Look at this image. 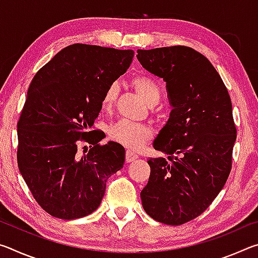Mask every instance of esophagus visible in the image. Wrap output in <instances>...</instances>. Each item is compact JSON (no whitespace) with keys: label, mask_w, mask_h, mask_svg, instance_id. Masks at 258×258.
Wrapping results in <instances>:
<instances>
[{"label":"esophagus","mask_w":258,"mask_h":258,"mask_svg":"<svg viewBox=\"0 0 258 258\" xmlns=\"http://www.w3.org/2000/svg\"><path fill=\"white\" fill-rule=\"evenodd\" d=\"M139 158V157L135 155V154H133L132 151H126V161H127V163H132V161H134V160H137Z\"/></svg>","instance_id":"34e87169"}]
</instances>
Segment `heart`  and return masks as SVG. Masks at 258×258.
<instances>
[{"label": "heart", "instance_id": "1", "mask_svg": "<svg viewBox=\"0 0 258 258\" xmlns=\"http://www.w3.org/2000/svg\"><path fill=\"white\" fill-rule=\"evenodd\" d=\"M132 84L134 89L138 91V93L145 99V101L149 106H156L159 102V86L151 78L147 76H137L133 78ZM117 92H118V85L116 83H111L107 87L101 100V107L103 110H111L116 101ZM109 137L113 141L120 143L128 149L140 150L151 139L152 131L147 125L132 123L128 120H119L109 130Z\"/></svg>", "mask_w": 258, "mask_h": 258}]
</instances>
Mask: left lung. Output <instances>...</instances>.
Segmentation results:
<instances>
[{"instance_id": "8db88e82", "label": "left lung", "mask_w": 258, "mask_h": 258, "mask_svg": "<svg viewBox=\"0 0 258 258\" xmlns=\"http://www.w3.org/2000/svg\"><path fill=\"white\" fill-rule=\"evenodd\" d=\"M142 67L166 82L169 118L154 141L168 158H150L141 191L154 220L181 225L208 208L223 189L237 139L228 90L209 60L183 45L138 50Z\"/></svg>"}]
</instances>
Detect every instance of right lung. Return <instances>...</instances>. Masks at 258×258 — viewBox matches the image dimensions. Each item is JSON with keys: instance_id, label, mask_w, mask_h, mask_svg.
Masks as SVG:
<instances>
[{"instance_id": "obj_1", "label": "right lung", "mask_w": 258, "mask_h": 258, "mask_svg": "<svg viewBox=\"0 0 258 258\" xmlns=\"http://www.w3.org/2000/svg\"><path fill=\"white\" fill-rule=\"evenodd\" d=\"M133 56V50L77 43L58 52L30 83L17 126V159L33 197L50 215H90L101 204L108 178L123 168L124 147L100 146L103 133L89 130L104 91ZM80 141L91 145L84 156L77 154Z\"/></svg>"}]
</instances>
